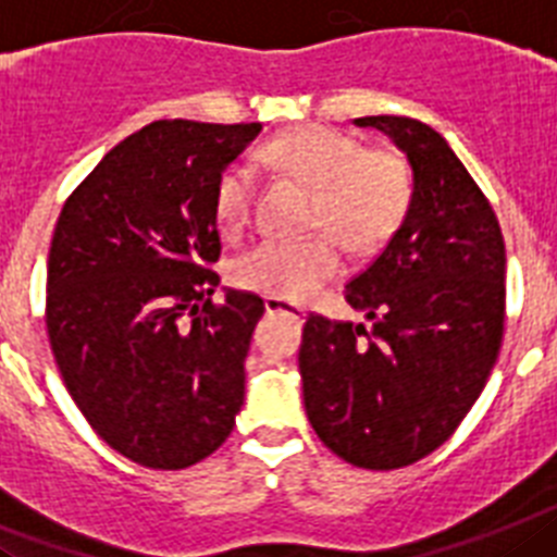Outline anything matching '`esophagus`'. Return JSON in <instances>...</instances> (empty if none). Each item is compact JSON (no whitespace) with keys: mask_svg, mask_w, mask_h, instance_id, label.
<instances>
[{"mask_svg":"<svg viewBox=\"0 0 557 557\" xmlns=\"http://www.w3.org/2000/svg\"><path fill=\"white\" fill-rule=\"evenodd\" d=\"M263 306L269 313H288V317H294L297 322H302V319H306V308L297 306V302H288V299H283V297H265Z\"/></svg>","mask_w":557,"mask_h":557,"instance_id":"esophagus-1","label":"esophagus"}]
</instances>
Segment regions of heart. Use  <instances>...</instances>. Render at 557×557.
I'll return each instance as SVG.
<instances>
[{
    "mask_svg": "<svg viewBox=\"0 0 557 557\" xmlns=\"http://www.w3.org/2000/svg\"><path fill=\"white\" fill-rule=\"evenodd\" d=\"M260 159L277 176L313 190L306 240L265 238L232 263L240 288L283 299H308L342 269L338 240L350 251H375L393 238L414 198L412 168L389 148H367L359 137L327 125H299L260 148ZM255 176L230 162L212 187V212L224 232L249 221Z\"/></svg>",
    "mask_w": 557,
    "mask_h": 557,
    "instance_id": "obj_1",
    "label": "heart"
}]
</instances>
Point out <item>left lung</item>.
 Wrapping results in <instances>:
<instances>
[{
  "instance_id": "1",
  "label": "left lung",
  "mask_w": 557,
  "mask_h": 557,
  "mask_svg": "<svg viewBox=\"0 0 557 557\" xmlns=\"http://www.w3.org/2000/svg\"><path fill=\"white\" fill-rule=\"evenodd\" d=\"M409 157V215L345 299L370 327L311 313L299 375L313 432L336 457L393 471L429 457L485 389L505 336V238L491 201L434 128L359 117Z\"/></svg>"
}]
</instances>
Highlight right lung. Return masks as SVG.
Segmentation results:
<instances>
[{
    "mask_svg": "<svg viewBox=\"0 0 557 557\" xmlns=\"http://www.w3.org/2000/svg\"><path fill=\"white\" fill-rule=\"evenodd\" d=\"M260 123L157 120L70 193L47 260V333L103 443L178 471L230 437L263 299L212 302L221 258L212 187Z\"/></svg>",
    "mask_w": 557,
    "mask_h": 557,
    "instance_id": "right-lung-1",
    "label": "right lung"
}]
</instances>
